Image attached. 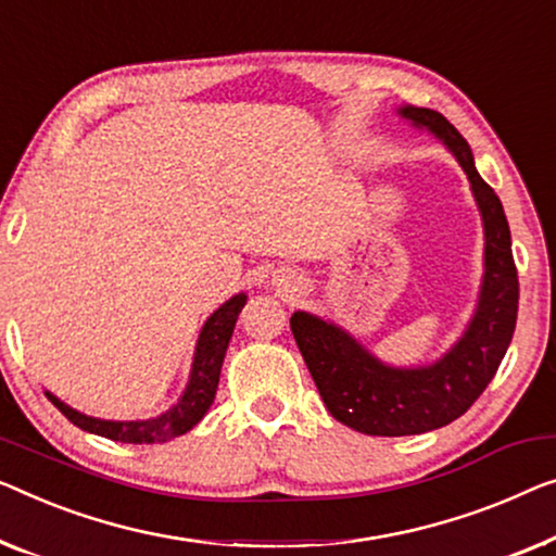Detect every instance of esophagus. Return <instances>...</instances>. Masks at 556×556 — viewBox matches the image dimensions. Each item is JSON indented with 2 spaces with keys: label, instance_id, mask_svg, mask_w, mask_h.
I'll return each instance as SVG.
<instances>
[{
  "label": "esophagus",
  "instance_id": "obj_1",
  "mask_svg": "<svg viewBox=\"0 0 556 556\" xmlns=\"http://www.w3.org/2000/svg\"><path fill=\"white\" fill-rule=\"evenodd\" d=\"M279 287H281V289H285V292H294L292 277H289V279H281V281H279Z\"/></svg>",
  "mask_w": 556,
  "mask_h": 556
}]
</instances>
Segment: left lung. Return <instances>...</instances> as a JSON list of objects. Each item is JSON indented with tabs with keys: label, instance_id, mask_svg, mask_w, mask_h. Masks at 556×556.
<instances>
[{
	"label": "left lung",
	"instance_id": "8db88e82",
	"mask_svg": "<svg viewBox=\"0 0 556 556\" xmlns=\"http://www.w3.org/2000/svg\"><path fill=\"white\" fill-rule=\"evenodd\" d=\"M400 117L432 131L467 174L484 225V277L475 317L446 354L425 367H392L350 331L309 312L289 325L331 417L371 437L425 434L462 417L500 369L517 325L519 279L500 197L479 177L471 149L446 117L400 106Z\"/></svg>",
	"mask_w": 556,
	"mask_h": 556
}]
</instances>
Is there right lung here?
I'll return each mask as SVG.
<instances>
[{"label": "right lung", "mask_w": 556, "mask_h": 556, "mask_svg": "<svg viewBox=\"0 0 556 556\" xmlns=\"http://www.w3.org/2000/svg\"><path fill=\"white\" fill-rule=\"evenodd\" d=\"M247 302V294H235L229 302L219 306L210 319L204 321L202 331H199L197 350L192 371H189V382L185 394L179 396V402L169 407L160 417L152 419H137V421H112V419H97L87 417L77 409H72L70 404L56 400L52 392H45L49 402L60 409L72 425H77L85 432H92L99 437L112 439V442L124 444H160L174 439L179 434H187L189 429L197 427L206 412H210L214 394H217L219 375H222V362H225L231 331H235L237 317L242 312Z\"/></svg>", "instance_id": "right-lung-1"}]
</instances>
